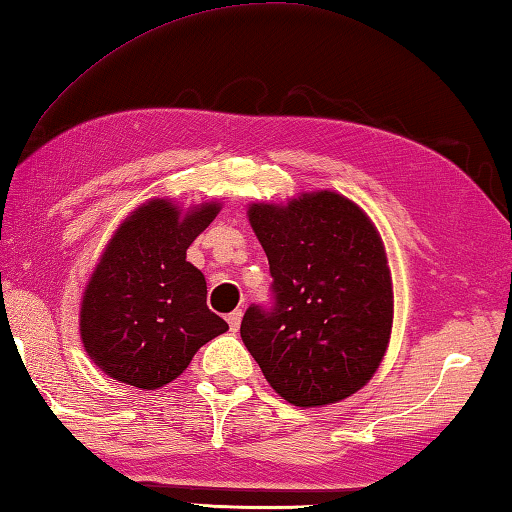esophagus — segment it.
I'll use <instances>...</instances> for the list:
<instances>
[{
  "instance_id": "obj_1",
  "label": "esophagus",
  "mask_w": 512,
  "mask_h": 512,
  "mask_svg": "<svg viewBox=\"0 0 512 512\" xmlns=\"http://www.w3.org/2000/svg\"><path fill=\"white\" fill-rule=\"evenodd\" d=\"M241 318H244V311H241V309L232 311V313L228 315V324H230V331H232V333H237L239 324H241Z\"/></svg>"
}]
</instances>
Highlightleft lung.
<instances>
[{
    "instance_id": "obj_1",
    "label": "left lung",
    "mask_w": 512,
    "mask_h": 512,
    "mask_svg": "<svg viewBox=\"0 0 512 512\" xmlns=\"http://www.w3.org/2000/svg\"><path fill=\"white\" fill-rule=\"evenodd\" d=\"M271 264L275 309L250 306L241 340L284 401H345L376 374L392 338L394 286L378 228L333 190L248 206Z\"/></svg>"
}]
</instances>
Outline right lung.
<instances>
[{"label": "right lung", "instance_id": "add662e5", "mask_svg": "<svg viewBox=\"0 0 512 512\" xmlns=\"http://www.w3.org/2000/svg\"><path fill=\"white\" fill-rule=\"evenodd\" d=\"M219 201L183 208L165 197L120 221L80 300V340L118 383L161 389L206 342L228 331L206 304V277L185 255L219 215Z\"/></svg>", "mask_w": 512, "mask_h": 512}]
</instances>
